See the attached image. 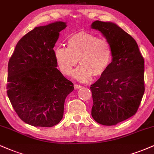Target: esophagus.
Wrapping results in <instances>:
<instances>
[{
    "label": "esophagus",
    "mask_w": 154,
    "mask_h": 154,
    "mask_svg": "<svg viewBox=\"0 0 154 154\" xmlns=\"http://www.w3.org/2000/svg\"><path fill=\"white\" fill-rule=\"evenodd\" d=\"M82 88V86H81V85H77V84L75 85V88L76 90L79 89V88Z\"/></svg>",
    "instance_id": "34e87169"
}]
</instances>
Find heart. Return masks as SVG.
<instances>
[{"label":"heart","instance_id":"heart-1","mask_svg":"<svg viewBox=\"0 0 154 154\" xmlns=\"http://www.w3.org/2000/svg\"><path fill=\"white\" fill-rule=\"evenodd\" d=\"M113 57L111 44L91 33L80 32L69 38L66 47L55 50V58L60 70L69 75L79 62L81 66L73 73L74 78L88 82L92 77L103 75L109 68Z\"/></svg>","mask_w":154,"mask_h":154}]
</instances>
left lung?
I'll use <instances>...</instances> for the list:
<instances>
[{"label":"left lung","instance_id":"1","mask_svg":"<svg viewBox=\"0 0 154 154\" xmlns=\"http://www.w3.org/2000/svg\"><path fill=\"white\" fill-rule=\"evenodd\" d=\"M112 48L113 57L106 72L91 85L95 122L111 126L135 115L145 91L144 59L131 35L112 22L95 21Z\"/></svg>","mask_w":154,"mask_h":154}]
</instances>
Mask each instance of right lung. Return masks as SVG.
<instances>
[{"label":"right lung","instance_id":"obj_1","mask_svg":"<svg viewBox=\"0 0 154 154\" xmlns=\"http://www.w3.org/2000/svg\"><path fill=\"white\" fill-rule=\"evenodd\" d=\"M66 22L35 27L16 45L8 64L7 95L23 122L51 128L63 118L74 85L58 69L54 48Z\"/></svg>","mask_w":154,"mask_h":154}]
</instances>
